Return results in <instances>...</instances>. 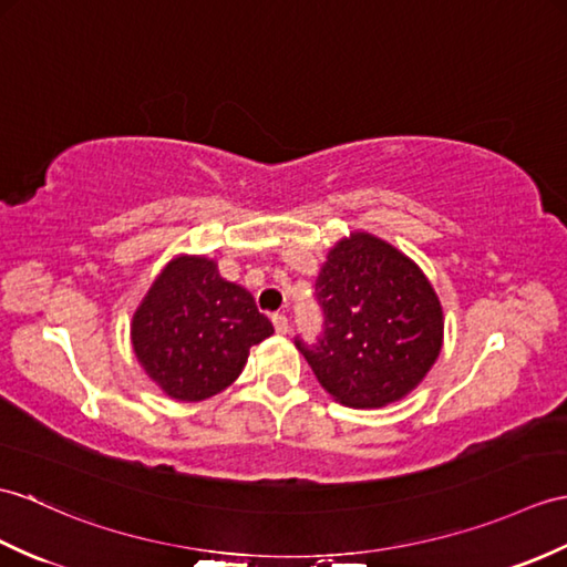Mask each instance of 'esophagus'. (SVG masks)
Segmentation results:
<instances>
[{
  "instance_id": "obj_1",
  "label": "esophagus",
  "mask_w": 567,
  "mask_h": 567,
  "mask_svg": "<svg viewBox=\"0 0 567 567\" xmlns=\"http://www.w3.org/2000/svg\"><path fill=\"white\" fill-rule=\"evenodd\" d=\"M272 326H275V331H278L280 336H285L287 328H289L287 316H285V313H275V316H272Z\"/></svg>"
}]
</instances>
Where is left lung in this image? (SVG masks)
Returning <instances> with one entry per match:
<instances>
[{"mask_svg": "<svg viewBox=\"0 0 567 567\" xmlns=\"http://www.w3.org/2000/svg\"><path fill=\"white\" fill-rule=\"evenodd\" d=\"M326 316L319 346L297 340L319 384L350 408L405 399L437 362L444 313L413 258L370 231L336 241L316 278Z\"/></svg>", "mask_w": 567, "mask_h": 567, "instance_id": "8db88e82", "label": "left lung"}]
</instances>
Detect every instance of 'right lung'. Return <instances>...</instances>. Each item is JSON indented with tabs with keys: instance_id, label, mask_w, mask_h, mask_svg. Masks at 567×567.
<instances>
[{
	"instance_id": "add662e5",
	"label": "right lung",
	"mask_w": 567,
	"mask_h": 567,
	"mask_svg": "<svg viewBox=\"0 0 567 567\" xmlns=\"http://www.w3.org/2000/svg\"><path fill=\"white\" fill-rule=\"evenodd\" d=\"M272 336L246 287L224 280L207 256L181 254L152 280L130 321V343L164 396L205 401L231 386L248 350Z\"/></svg>"
}]
</instances>
